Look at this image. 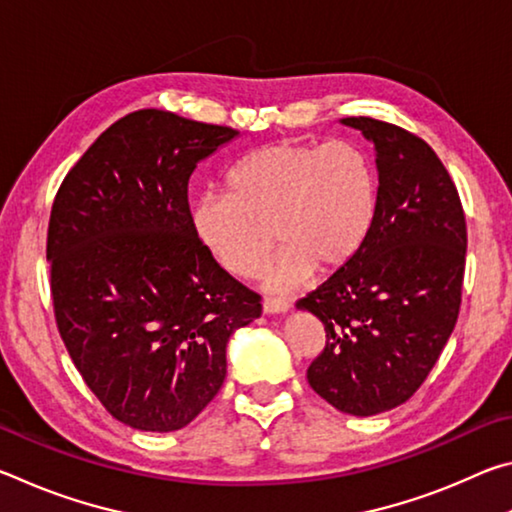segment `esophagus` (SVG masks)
<instances>
[{
  "label": "esophagus",
  "instance_id": "34e87169",
  "mask_svg": "<svg viewBox=\"0 0 512 512\" xmlns=\"http://www.w3.org/2000/svg\"><path fill=\"white\" fill-rule=\"evenodd\" d=\"M262 307H264V314H284V311H289L291 302L284 298H266Z\"/></svg>",
  "mask_w": 512,
  "mask_h": 512
}]
</instances>
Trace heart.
Returning a JSON list of instances; mask_svg holds the SVG:
<instances>
[{
  "mask_svg": "<svg viewBox=\"0 0 512 512\" xmlns=\"http://www.w3.org/2000/svg\"><path fill=\"white\" fill-rule=\"evenodd\" d=\"M230 192H207L192 210L198 239L225 271L250 277L274 235L282 248L262 273L268 291H289L311 268L336 271L361 248L377 205L372 162L359 144L282 140L230 171Z\"/></svg>",
  "mask_w": 512,
  "mask_h": 512,
  "instance_id": "b5f03b06",
  "label": "heart"
}]
</instances>
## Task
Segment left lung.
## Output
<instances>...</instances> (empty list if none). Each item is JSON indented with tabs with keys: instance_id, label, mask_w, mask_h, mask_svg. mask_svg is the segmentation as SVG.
<instances>
[{
	"instance_id": "obj_1",
	"label": "left lung",
	"mask_w": 512,
	"mask_h": 512,
	"mask_svg": "<svg viewBox=\"0 0 512 512\" xmlns=\"http://www.w3.org/2000/svg\"><path fill=\"white\" fill-rule=\"evenodd\" d=\"M375 146L377 205L361 248L298 300L325 325L309 386L343 413L404 404L454 332L465 275L461 198L431 146L404 128L345 117Z\"/></svg>"
}]
</instances>
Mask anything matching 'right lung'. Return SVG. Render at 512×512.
Segmentation results:
<instances>
[{
	"mask_svg": "<svg viewBox=\"0 0 512 512\" xmlns=\"http://www.w3.org/2000/svg\"><path fill=\"white\" fill-rule=\"evenodd\" d=\"M239 133L167 110L103 131L60 185L47 262L56 325L106 411L140 431H178L214 400L232 332L257 293L198 239L187 185Z\"/></svg>",
	"mask_w": 512,
	"mask_h": 512,
	"instance_id": "1",
	"label": "right lung"
}]
</instances>
